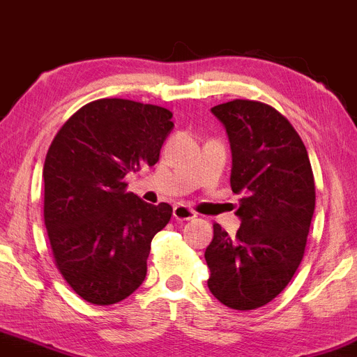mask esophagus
Listing matches in <instances>:
<instances>
[{
  "label": "esophagus",
  "instance_id": "34e87169",
  "mask_svg": "<svg viewBox=\"0 0 357 357\" xmlns=\"http://www.w3.org/2000/svg\"><path fill=\"white\" fill-rule=\"evenodd\" d=\"M173 216L178 221H188L196 218V213L190 210L188 206H184V204H176L173 208Z\"/></svg>",
  "mask_w": 357,
  "mask_h": 357
}]
</instances>
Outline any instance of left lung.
<instances>
[{"label":"left lung","mask_w":357,"mask_h":357,"mask_svg":"<svg viewBox=\"0 0 357 357\" xmlns=\"http://www.w3.org/2000/svg\"><path fill=\"white\" fill-rule=\"evenodd\" d=\"M211 112L231 147V190L241 195L236 236L213 225L208 289L223 305L253 310L273 301L301 265L315 208L309 154L272 105L236 99Z\"/></svg>","instance_id":"obj_1"}]
</instances>
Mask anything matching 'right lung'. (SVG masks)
<instances>
[{
    "label": "right lung",
    "mask_w": 357,
    "mask_h": 357,
    "mask_svg": "<svg viewBox=\"0 0 357 357\" xmlns=\"http://www.w3.org/2000/svg\"><path fill=\"white\" fill-rule=\"evenodd\" d=\"M171 117L159 105L93 100L48 149L43 216L52 253L61 277L90 304H117L144 282L151 241L173 208L127 192L124 178L159 161Z\"/></svg>",
    "instance_id": "obj_1"
}]
</instances>
